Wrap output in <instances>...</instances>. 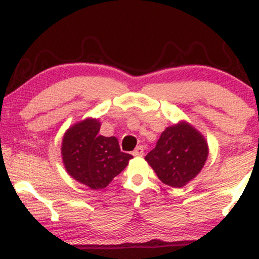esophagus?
I'll return each instance as SVG.
<instances>
[{"label": "esophagus", "mask_w": 259, "mask_h": 259, "mask_svg": "<svg viewBox=\"0 0 259 259\" xmlns=\"http://www.w3.org/2000/svg\"><path fill=\"white\" fill-rule=\"evenodd\" d=\"M143 153H145V148H143L142 146H138L133 152V154L135 155V157H142Z\"/></svg>", "instance_id": "esophagus-1"}]
</instances>
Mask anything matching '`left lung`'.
I'll return each instance as SVG.
<instances>
[{
  "mask_svg": "<svg viewBox=\"0 0 259 259\" xmlns=\"http://www.w3.org/2000/svg\"><path fill=\"white\" fill-rule=\"evenodd\" d=\"M208 155L207 141L194 126L181 120L161 133L145 159L165 185L181 188L195 179Z\"/></svg>",
  "mask_w": 259,
  "mask_h": 259,
  "instance_id": "obj_1",
  "label": "left lung"
}]
</instances>
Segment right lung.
Wrapping results in <instances>:
<instances>
[{"mask_svg":"<svg viewBox=\"0 0 259 259\" xmlns=\"http://www.w3.org/2000/svg\"><path fill=\"white\" fill-rule=\"evenodd\" d=\"M95 118L73 124L64 134L61 157L67 174L90 189H104L126 167L133 155L120 152L114 136L100 135Z\"/></svg>","mask_w":259,"mask_h":259,"instance_id":"obj_1","label":"right lung"}]
</instances>
